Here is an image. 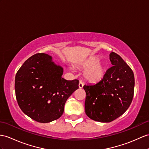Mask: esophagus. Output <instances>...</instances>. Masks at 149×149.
I'll return each instance as SVG.
<instances>
[{
    "instance_id": "1",
    "label": "esophagus",
    "mask_w": 149,
    "mask_h": 149,
    "mask_svg": "<svg viewBox=\"0 0 149 149\" xmlns=\"http://www.w3.org/2000/svg\"><path fill=\"white\" fill-rule=\"evenodd\" d=\"M83 86V82L82 81H79V88H82Z\"/></svg>"
}]
</instances>
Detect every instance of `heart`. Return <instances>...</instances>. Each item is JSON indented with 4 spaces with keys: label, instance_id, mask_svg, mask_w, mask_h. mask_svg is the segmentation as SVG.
<instances>
[{
    "label": "heart",
    "instance_id": "b5f03b06",
    "mask_svg": "<svg viewBox=\"0 0 149 149\" xmlns=\"http://www.w3.org/2000/svg\"><path fill=\"white\" fill-rule=\"evenodd\" d=\"M99 60V57H93L81 65L83 69H86L84 72V77L87 81L96 83L104 78L106 73V66Z\"/></svg>",
    "mask_w": 149,
    "mask_h": 149
}]
</instances>
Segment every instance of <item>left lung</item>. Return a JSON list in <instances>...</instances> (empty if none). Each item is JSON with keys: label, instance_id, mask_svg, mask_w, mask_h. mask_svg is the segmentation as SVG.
<instances>
[{"label": "left lung", "instance_id": "8db88e82", "mask_svg": "<svg viewBox=\"0 0 149 149\" xmlns=\"http://www.w3.org/2000/svg\"><path fill=\"white\" fill-rule=\"evenodd\" d=\"M109 68L95 84L85 85V113L94 121L109 123L124 114L131 104L135 86L132 69L118 54L112 52Z\"/></svg>", "mask_w": 149, "mask_h": 149}]
</instances>
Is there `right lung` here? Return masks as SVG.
Returning a JSON list of instances; mask_svg holds the SVG:
<instances>
[{"label":"right lung","instance_id":"add662e5","mask_svg":"<svg viewBox=\"0 0 149 149\" xmlns=\"http://www.w3.org/2000/svg\"><path fill=\"white\" fill-rule=\"evenodd\" d=\"M63 68L44 53L32 56L17 71L15 92L18 105L33 120L47 123L63 115L67 99L79 88V81L62 78Z\"/></svg>","mask_w":149,"mask_h":149}]
</instances>
